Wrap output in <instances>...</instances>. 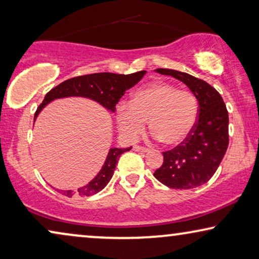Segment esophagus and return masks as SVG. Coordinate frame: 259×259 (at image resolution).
<instances>
[{
    "label": "esophagus",
    "mask_w": 259,
    "mask_h": 259,
    "mask_svg": "<svg viewBox=\"0 0 259 259\" xmlns=\"http://www.w3.org/2000/svg\"><path fill=\"white\" fill-rule=\"evenodd\" d=\"M134 150L138 151V152H147L148 148L143 147V146H134Z\"/></svg>",
    "instance_id": "1"
}]
</instances>
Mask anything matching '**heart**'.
Instances as JSON below:
<instances>
[{"label": "heart", "instance_id": "1", "mask_svg": "<svg viewBox=\"0 0 259 259\" xmlns=\"http://www.w3.org/2000/svg\"><path fill=\"white\" fill-rule=\"evenodd\" d=\"M197 118L196 97L167 82L139 88L131 104L120 102L115 109L116 123L126 139L137 140L148 121L153 137L167 146L183 144L193 132Z\"/></svg>", "mask_w": 259, "mask_h": 259}]
</instances>
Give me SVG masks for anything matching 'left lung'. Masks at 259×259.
<instances>
[{
	"label": "left lung",
	"mask_w": 259,
	"mask_h": 259,
	"mask_svg": "<svg viewBox=\"0 0 259 259\" xmlns=\"http://www.w3.org/2000/svg\"><path fill=\"white\" fill-rule=\"evenodd\" d=\"M155 72L185 83L199 109L193 132L183 144L162 152L164 162L153 176L169 189H194L212 178L228 150V109L221 94L204 80L179 70L158 68Z\"/></svg>",
	"instance_id": "1"
}]
</instances>
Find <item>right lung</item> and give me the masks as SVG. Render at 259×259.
Listing matches in <instances>:
<instances>
[{"label": "right lung", "mask_w": 259, "mask_h": 259, "mask_svg": "<svg viewBox=\"0 0 259 259\" xmlns=\"http://www.w3.org/2000/svg\"><path fill=\"white\" fill-rule=\"evenodd\" d=\"M146 74V70H140V72L133 74H114V73H95L88 74V75H81L68 79L60 83L59 86L49 91L38 106L34 115V121L36 120L38 113L55 99L69 98V97H82L88 98L92 100L97 101L108 111L114 112L115 105L118 104L120 99L125 92L139 82L143 76ZM132 147L128 148H116L113 147L109 150L107 158H106L105 164L102 166L100 172L93 180H91L87 185L77 189L76 192L72 190L61 191V193L66 197H73L74 194L81 197H90L93 194L100 192L104 187L109 183V180L114 173L116 162L123 152L130 151Z\"/></svg>", "instance_id": "1"}]
</instances>
